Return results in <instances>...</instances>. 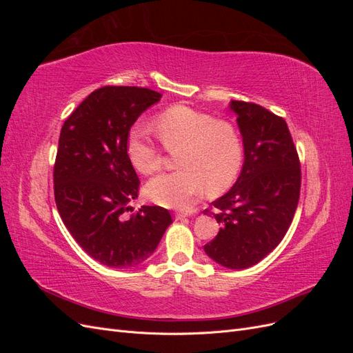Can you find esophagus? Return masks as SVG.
I'll return each instance as SVG.
<instances>
[{
  "instance_id": "1",
  "label": "esophagus",
  "mask_w": 353,
  "mask_h": 353,
  "mask_svg": "<svg viewBox=\"0 0 353 353\" xmlns=\"http://www.w3.org/2000/svg\"><path fill=\"white\" fill-rule=\"evenodd\" d=\"M190 215H188V213H183V212H181V213H175V219L176 221H181V219H185V218H188Z\"/></svg>"
}]
</instances>
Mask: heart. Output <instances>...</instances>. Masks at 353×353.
Returning a JSON list of instances; mask_svg holds the SVG:
<instances>
[{"label":"heart","mask_w":353,"mask_h":353,"mask_svg":"<svg viewBox=\"0 0 353 353\" xmlns=\"http://www.w3.org/2000/svg\"><path fill=\"white\" fill-rule=\"evenodd\" d=\"M154 126L168 150H178L175 162L179 168L147 183V196L157 205L188 209L208 188L210 193H222L236 183L244 163V144L232 122L176 104L160 113ZM126 153L143 175L162 166L160 148L140 130L128 137Z\"/></svg>","instance_id":"b5f03b06"}]
</instances>
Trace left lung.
Wrapping results in <instances>:
<instances>
[{
    "mask_svg": "<svg viewBox=\"0 0 353 353\" xmlns=\"http://www.w3.org/2000/svg\"><path fill=\"white\" fill-rule=\"evenodd\" d=\"M244 144V163L236 184L212 201L221 223L205 252L230 270L261 262L280 241L293 221L301 196V162L283 117L259 104L232 100Z\"/></svg>",
    "mask_w": 353,
    "mask_h": 353,
    "instance_id": "left-lung-1",
    "label": "left lung"
}]
</instances>
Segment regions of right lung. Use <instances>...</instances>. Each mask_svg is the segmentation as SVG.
<instances>
[{
	"label": "right lung",
	"instance_id": "1",
	"mask_svg": "<svg viewBox=\"0 0 353 353\" xmlns=\"http://www.w3.org/2000/svg\"><path fill=\"white\" fill-rule=\"evenodd\" d=\"M162 94L108 85L92 91L63 123L54 163V199L66 228L92 259L117 270L150 258L172 223L160 206L134 209L140 179L128 135Z\"/></svg>",
	"mask_w": 353,
	"mask_h": 353
}]
</instances>
